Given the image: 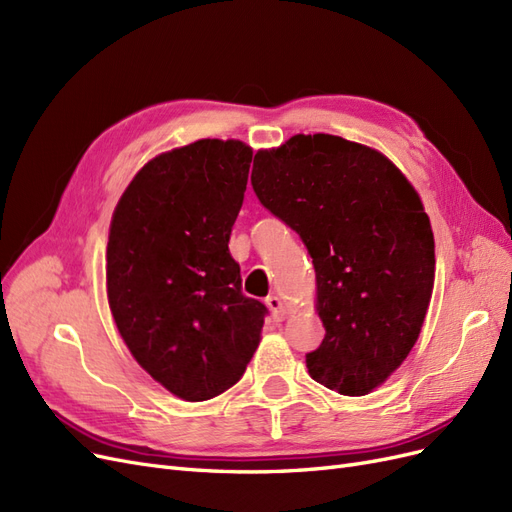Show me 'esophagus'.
<instances>
[{"label":"esophagus","mask_w":512,"mask_h":512,"mask_svg":"<svg viewBox=\"0 0 512 512\" xmlns=\"http://www.w3.org/2000/svg\"><path fill=\"white\" fill-rule=\"evenodd\" d=\"M265 303L271 309V316L275 320H282L286 316V305H284V301L280 297H277V294H269V297L265 299Z\"/></svg>","instance_id":"obj_1"}]
</instances>
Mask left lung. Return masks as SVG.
Listing matches in <instances>:
<instances>
[{"mask_svg":"<svg viewBox=\"0 0 512 512\" xmlns=\"http://www.w3.org/2000/svg\"><path fill=\"white\" fill-rule=\"evenodd\" d=\"M252 188L314 262L327 333L305 354L309 376L371 393L404 363L429 307L436 256L421 198L380 151L331 134L258 151Z\"/></svg>","mask_w":512,"mask_h":512,"instance_id":"8db88e82","label":"left lung"}]
</instances>
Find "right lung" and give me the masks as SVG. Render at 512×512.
<instances>
[{
    "mask_svg": "<svg viewBox=\"0 0 512 512\" xmlns=\"http://www.w3.org/2000/svg\"><path fill=\"white\" fill-rule=\"evenodd\" d=\"M252 149L203 138L147 162L119 198L106 247L108 305L147 374L185 401L237 384L267 307L241 292L228 239Z\"/></svg>",
    "mask_w": 512,
    "mask_h": 512,
    "instance_id": "obj_1",
    "label": "right lung"
}]
</instances>
